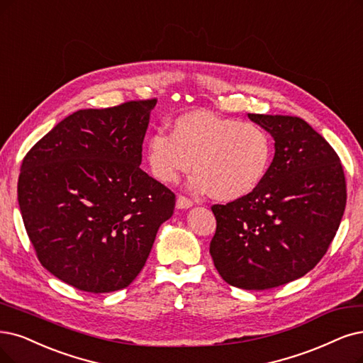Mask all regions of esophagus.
I'll return each instance as SVG.
<instances>
[{"mask_svg": "<svg viewBox=\"0 0 363 363\" xmlns=\"http://www.w3.org/2000/svg\"><path fill=\"white\" fill-rule=\"evenodd\" d=\"M193 206V200L185 197V196H178L177 199V208L178 209H186V208H191Z\"/></svg>", "mask_w": 363, "mask_h": 363, "instance_id": "esophagus-1", "label": "esophagus"}]
</instances>
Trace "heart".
Segmentation results:
<instances>
[{
	"label": "heart",
	"mask_w": 363,
	"mask_h": 363,
	"mask_svg": "<svg viewBox=\"0 0 363 363\" xmlns=\"http://www.w3.org/2000/svg\"><path fill=\"white\" fill-rule=\"evenodd\" d=\"M146 161L160 182H177L194 167L190 186L220 202L252 193L272 161V139L262 125L209 111H191L173 121L170 136L155 133L146 142Z\"/></svg>",
	"instance_id": "obj_1"
}]
</instances>
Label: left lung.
Returning <instances> with one entry per match:
<instances>
[{
	"mask_svg": "<svg viewBox=\"0 0 363 363\" xmlns=\"http://www.w3.org/2000/svg\"><path fill=\"white\" fill-rule=\"evenodd\" d=\"M272 134L275 155L248 196L211 209L209 252L227 284L266 290L303 277L323 259L347 202L341 160L302 118L248 113Z\"/></svg>",
	"mask_w": 363,
	"mask_h": 363,
	"instance_id": "1",
	"label": "left lung"
}]
</instances>
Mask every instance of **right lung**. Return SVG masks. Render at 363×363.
I'll return each instance as SVG.
<instances>
[{"label":"right lung","instance_id":"1","mask_svg":"<svg viewBox=\"0 0 363 363\" xmlns=\"http://www.w3.org/2000/svg\"><path fill=\"white\" fill-rule=\"evenodd\" d=\"M157 99L64 118L25 155L18 200L43 267L89 293L125 289L177 197L140 169Z\"/></svg>","mask_w":363,"mask_h":363}]
</instances>
